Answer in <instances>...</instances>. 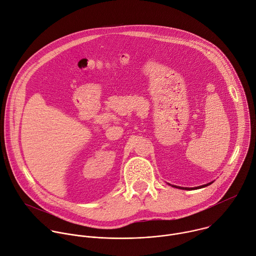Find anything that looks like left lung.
Here are the masks:
<instances>
[{
    "label": "left lung",
    "mask_w": 256,
    "mask_h": 256,
    "mask_svg": "<svg viewBox=\"0 0 256 256\" xmlns=\"http://www.w3.org/2000/svg\"><path fill=\"white\" fill-rule=\"evenodd\" d=\"M214 182H208L206 184H202V186H194V188H184V186H174V184H168L170 186H174V188H180V190H198V188H205V186H210L211 184H213Z\"/></svg>",
    "instance_id": "obj_1"
}]
</instances>
